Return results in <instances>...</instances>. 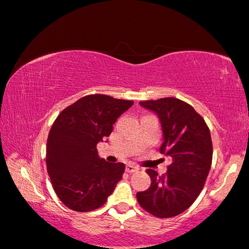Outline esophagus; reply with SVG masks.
I'll return each instance as SVG.
<instances>
[{"instance_id":"1","label":"esophagus","mask_w":249,"mask_h":249,"mask_svg":"<svg viewBox=\"0 0 249 249\" xmlns=\"http://www.w3.org/2000/svg\"><path fill=\"white\" fill-rule=\"evenodd\" d=\"M125 172H127V173H136V172H138V167L135 166V164L129 163V164H127V166H125Z\"/></svg>"}]
</instances>
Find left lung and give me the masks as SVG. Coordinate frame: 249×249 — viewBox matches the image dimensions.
I'll return each mask as SVG.
<instances>
[{
  "label": "left lung",
  "instance_id": "left-lung-1",
  "mask_svg": "<svg viewBox=\"0 0 249 249\" xmlns=\"http://www.w3.org/2000/svg\"><path fill=\"white\" fill-rule=\"evenodd\" d=\"M142 107L159 118L163 142L160 152L172 163L158 176L147 169L151 185L136 196L141 207L157 217L182 214L195 202L207 179L213 159V144L206 122L188 103L167 97L140 102Z\"/></svg>",
  "mask_w": 249,
  "mask_h": 249
}]
</instances>
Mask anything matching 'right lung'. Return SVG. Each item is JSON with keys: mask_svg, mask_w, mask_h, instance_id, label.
Returning a JSON list of instances; mask_svg holds the SVG:
<instances>
[{"mask_svg": "<svg viewBox=\"0 0 249 249\" xmlns=\"http://www.w3.org/2000/svg\"><path fill=\"white\" fill-rule=\"evenodd\" d=\"M132 104L106 95H89L54 120L47 142V169L54 192L66 207L93 211L114 191L124 163L102 159L96 146L109 136L113 124Z\"/></svg>", "mask_w": 249, "mask_h": 249, "instance_id": "right-lung-1", "label": "right lung"}]
</instances>
